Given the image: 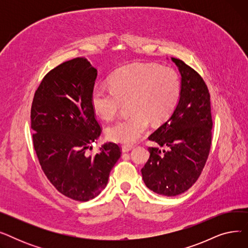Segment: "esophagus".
I'll list each match as a JSON object with an SVG mask.
<instances>
[{
  "label": "esophagus",
  "instance_id": "esophagus-1",
  "mask_svg": "<svg viewBox=\"0 0 248 248\" xmlns=\"http://www.w3.org/2000/svg\"><path fill=\"white\" fill-rule=\"evenodd\" d=\"M133 148H134V146H132V145H123V146H122V150H123L124 153L129 152Z\"/></svg>",
  "mask_w": 248,
  "mask_h": 248
}]
</instances>
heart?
<instances>
[{"instance_id": "b5f03b06", "label": "heart", "mask_w": 248, "mask_h": 248, "mask_svg": "<svg viewBox=\"0 0 248 248\" xmlns=\"http://www.w3.org/2000/svg\"><path fill=\"white\" fill-rule=\"evenodd\" d=\"M110 87L96 86L91 93L93 111L102 120L111 121L124 102H129L132 114L107 128L110 140L134 144L149 127L150 121L160 124L175 109L181 79L172 67L157 63H133L117 69L109 78Z\"/></svg>"}]
</instances>
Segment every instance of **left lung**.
<instances>
[{"label": "left lung", "mask_w": 248, "mask_h": 248, "mask_svg": "<svg viewBox=\"0 0 248 248\" xmlns=\"http://www.w3.org/2000/svg\"><path fill=\"white\" fill-rule=\"evenodd\" d=\"M182 76L177 107L149 140L168 151L149 148L150 159L141 169L146 186L164 196H177L200 177L212 140L210 93L201 75L184 61L171 58Z\"/></svg>", "instance_id": "8db88e82"}]
</instances>
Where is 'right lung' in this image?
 Wrapping results in <instances>:
<instances>
[{"label":"right lung","mask_w":248,"mask_h":248,"mask_svg":"<svg viewBox=\"0 0 248 248\" xmlns=\"http://www.w3.org/2000/svg\"><path fill=\"white\" fill-rule=\"evenodd\" d=\"M96 76L84 58L65 61L43 77L31 107L33 146L44 174L64 196L80 202L106 188L122 155L114 142L95 155L85 153L101 134L90 102Z\"/></svg>","instance_id":"add662e5"}]
</instances>
